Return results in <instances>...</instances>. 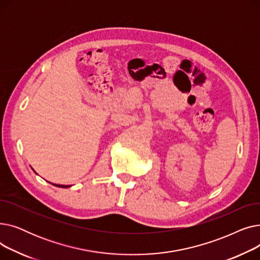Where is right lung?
<instances>
[{"label": "right lung", "mask_w": 260, "mask_h": 260, "mask_svg": "<svg viewBox=\"0 0 260 260\" xmlns=\"http://www.w3.org/2000/svg\"><path fill=\"white\" fill-rule=\"evenodd\" d=\"M34 172H35V171H34ZM51 184H53L54 186H58V187H65V188L71 186V185H60V184H54V183H51Z\"/></svg>", "instance_id": "add662e5"}]
</instances>
